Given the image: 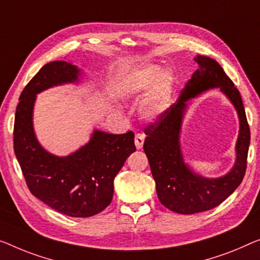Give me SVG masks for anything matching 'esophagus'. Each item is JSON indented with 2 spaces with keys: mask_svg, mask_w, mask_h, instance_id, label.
Listing matches in <instances>:
<instances>
[{
  "mask_svg": "<svg viewBox=\"0 0 260 260\" xmlns=\"http://www.w3.org/2000/svg\"><path fill=\"white\" fill-rule=\"evenodd\" d=\"M143 142H145V135L141 134V133L135 134V146H137L138 149L142 148Z\"/></svg>",
  "mask_w": 260,
  "mask_h": 260,
  "instance_id": "1",
  "label": "esophagus"
}]
</instances>
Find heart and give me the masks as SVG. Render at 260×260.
<instances>
[{
    "label": "heart",
    "mask_w": 260,
    "mask_h": 260,
    "mask_svg": "<svg viewBox=\"0 0 260 260\" xmlns=\"http://www.w3.org/2000/svg\"><path fill=\"white\" fill-rule=\"evenodd\" d=\"M175 78L158 65H146L132 75L125 84V92L131 96H141L140 112L147 120H156L167 112L173 104Z\"/></svg>",
    "instance_id": "b5f03b06"
}]
</instances>
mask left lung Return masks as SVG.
Here are the masks:
<instances>
[{
	"label": "left lung",
	"mask_w": 260,
	"mask_h": 260,
	"mask_svg": "<svg viewBox=\"0 0 260 260\" xmlns=\"http://www.w3.org/2000/svg\"><path fill=\"white\" fill-rule=\"evenodd\" d=\"M195 60L200 69L185 84L176 103L146 127L147 137L143 143L158 200L169 210L183 215L214 209L237 189L245 175L250 145V127L237 87L215 59L197 56ZM214 87H219L238 110L240 135L234 168L222 178L207 179L197 176L184 164L179 148V131L187 100Z\"/></svg>",
	"instance_id": "obj_1"
}]
</instances>
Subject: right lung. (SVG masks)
I'll return each mask as SVG.
<instances>
[{
    "mask_svg": "<svg viewBox=\"0 0 260 260\" xmlns=\"http://www.w3.org/2000/svg\"><path fill=\"white\" fill-rule=\"evenodd\" d=\"M79 70L68 61L45 64L19 95L14 123V150L26 185L34 196L58 212L91 217L113 199V181L129 155L135 152L134 133L108 134L95 129L91 140L69 156L46 152L32 126L36 94L65 83H76Z\"/></svg>",
    "mask_w": 260,
    "mask_h": 260,
    "instance_id": "right-lung-1",
    "label": "right lung"
}]
</instances>
